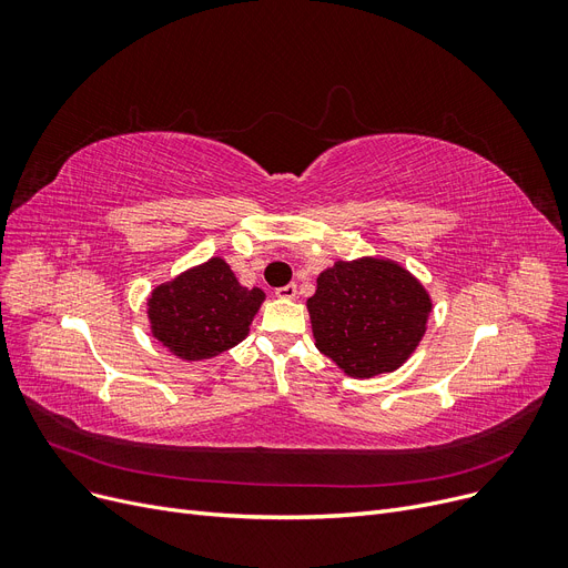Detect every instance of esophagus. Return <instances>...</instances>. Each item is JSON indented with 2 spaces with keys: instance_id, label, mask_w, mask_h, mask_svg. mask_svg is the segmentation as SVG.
Returning <instances> with one entry per match:
<instances>
[{
  "instance_id": "obj_1",
  "label": "esophagus",
  "mask_w": 568,
  "mask_h": 568,
  "mask_svg": "<svg viewBox=\"0 0 568 568\" xmlns=\"http://www.w3.org/2000/svg\"><path fill=\"white\" fill-rule=\"evenodd\" d=\"M276 297H278V300H294V297H297V285L287 283V285H283V287H278V290H276Z\"/></svg>"
}]
</instances>
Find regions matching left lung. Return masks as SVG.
Here are the masks:
<instances>
[{"instance_id": "1", "label": "left lung", "mask_w": 568, "mask_h": 568, "mask_svg": "<svg viewBox=\"0 0 568 568\" xmlns=\"http://www.w3.org/2000/svg\"><path fill=\"white\" fill-rule=\"evenodd\" d=\"M306 306L317 351L348 376L372 378L410 357L425 336L432 300L404 266L364 257L323 271Z\"/></svg>"}]
</instances>
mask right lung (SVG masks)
Masks as SVG:
<instances>
[{
  "label": "right lung",
  "mask_w": 568,
  "mask_h": 568,
  "mask_svg": "<svg viewBox=\"0 0 568 568\" xmlns=\"http://www.w3.org/2000/svg\"><path fill=\"white\" fill-rule=\"evenodd\" d=\"M262 302V290L241 287L227 262L213 257L155 287L148 317L162 345L181 359L196 362L225 353L248 336Z\"/></svg>",
  "instance_id": "right-lung-1"
}]
</instances>
